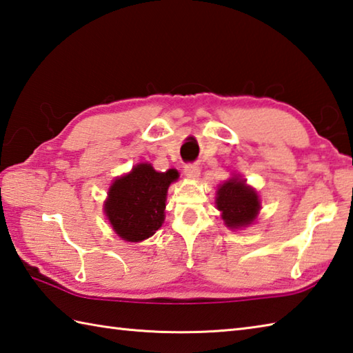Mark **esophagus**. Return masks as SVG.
Instances as JSON below:
<instances>
[{"label": "esophagus", "instance_id": "34e87169", "mask_svg": "<svg viewBox=\"0 0 353 353\" xmlns=\"http://www.w3.org/2000/svg\"><path fill=\"white\" fill-rule=\"evenodd\" d=\"M183 172L188 179H197L200 176V168L194 163H188L183 167Z\"/></svg>", "mask_w": 353, "mask_h": 353}]
</instances>
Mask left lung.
Returning <instances> with one entry per match:
<instances>
[{
  "label": "left lung",
  "mask_w": 353,
  "mask_h": 353,
  "mask_svg": "<svg viewBox=\"0 0 353 353\" xmlns=\"http://www.w3.org/2000/svg\"><path fill=\"white\" fill-rule=\"evenodd\" d=\"M216 205L222 212L225 225L231 230L250 226L261 208L257 191L248 186L245 179L240 176L228 179L219 186Z\"/></svg>",
  "instance_id": "obj_1"
}]
</instances>
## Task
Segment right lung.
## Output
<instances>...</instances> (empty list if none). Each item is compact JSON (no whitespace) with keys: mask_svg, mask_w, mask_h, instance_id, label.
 Instances as JSON below:
<instances>
[{"mask_svg":"<svg viewBox=\"0 0 353 353\" xmlns=\"http://www.w3.org/2000/svg\"><path fill=\"white\" fill-rule=\"evenodd\" d=\"M179 172H157L151 163H139L117 177L108 190L103 212L122 240L142 241L153 236L165 220L168 186Z\"/></svg>","mask_w":353,"mask_h":353,"instance_id":"add662e5","label":"right lung"}]
</instances>
